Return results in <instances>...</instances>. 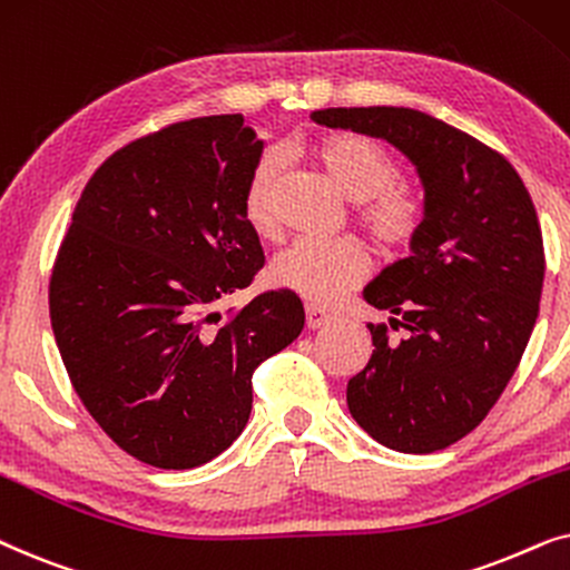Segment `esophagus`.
I'll list each match as a JSON object with an SVG mask.
<instances>
[{"instance_id": "obj_1", "label": "esophagus", "mask_w": 570, "mask_h": 570, "mask_svg": "<svg viewBox=\"0 0 570 570\" xmlns=\"http://www.w3.org/2000/svg\"><path fill=\"white\" fill-rule=\"evenodd\" d=\"M305 315H307V328L309 331L323 328V325H328L333 321V313L323 309L321 305H313V302H307V305H305Z\"/></svg>"}]
</instances>
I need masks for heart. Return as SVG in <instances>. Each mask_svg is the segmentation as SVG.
<instances>
[{"mask_svg": "<svg viewBox=\"0 0 570 570\" xmlns=\"http://www.w3.org/2000/svg\"><path fill=\"white\" fill-rule=\"evenodd\" d=\"M315 161L336 185L360 203V226L385 253H404L424 226V203L412 187L399 181V164L381 142L360 132H333L313 142ZM286 158L268 150L257 158L242 193V214L249 229L273 237L278 229L276 197ZM370 255L356 239H297L273 257V286L299 294L315 305H331L362 284Z\"/></svg>", "mask_w": 570, "mask_h": 570, "instance_id": "b5f03b06", "label": "heart"}]
</instances>
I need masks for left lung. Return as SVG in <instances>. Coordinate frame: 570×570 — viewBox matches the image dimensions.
Wrapping results in <instances>:
<instances>
[{
  "mask_svg": "<svg viewBox=\"0 0 570 570\" xmlns=\"http://www.w3.org/2000/svg\"><path fill=\"white\" fill-rule=\"evenodd\" d=\"M317 125L383 138L416 166L424 226L412 255L364 289L389 309L370 323L373 356L346 385L356 424L385 449L432 453L469 435L505 391L532 336L544 281L529 189L498 150L430 114L354 106Z\"/></svg>",
  "mask_w": 570,
  "mask_h": 570,
  "instance_id": "obj_1",
  "label": "left lung"
}]
</instances>
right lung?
I'll return each instance as SVG.
<instances>
[{"label":"right lung","instance_id":"obj_1","mask_svg":"<svg viewBox=\"0 0 570 570\" xmlns=\"http://www.w3.org/2000/svg\"><path fill=\"white\" fill-rule=\"evenodd\" d=\"M263 140L242 114L132 140L98 166L49 281V315L82 406L142 464L193 469L229 449L253 373L302 333L297 294L265 292L224 325L218 299L265 257L242 214Z\"/></svg>","mask_w":570,"mask_h":570}]
</instances>
